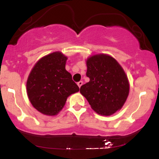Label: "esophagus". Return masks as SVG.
<instances>
[{"instance_id":"obj_1","label":"esophagus","mask_w":159,"mask_h":159,"mask_svg":"<svg viewBox=\"0 0 159 159\" xmlns=\"http://www.w3.org/2000/svg\"><path fill=\"white\" fill-rule=\"evenodd\" d=\"M77 84H78V87H79V88H81V87L82 86V84H83V81H78V83H77Z\"/></svg>"}]
</instances>
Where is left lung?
<instances>
[{"label":"left lung","mask_w":159,"mask_h":159,"mask_svg":"<svg viewBox=\"0 0 159 159\" xmlns=\"http://www.w3.org/2000/svg\"><path fill=\"white\" fill-rule=\"evenodd\" d=\"M90 81L80 92L98 114L109 116L120 110L129 92L126 75L117 61L107 54H97L87 61Z\"/></svg>","instance_id":"obj_1"}]
</instances>
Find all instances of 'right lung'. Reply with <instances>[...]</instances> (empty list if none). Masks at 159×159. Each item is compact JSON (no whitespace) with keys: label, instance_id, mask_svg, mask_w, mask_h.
I'll return each instance as SVG.
<instances>
[{"label":"right lung","instance_id":"right-lung-1","mask_svg":"<svg viewBox=\"0 0 159 159\" xmlns=\"http://www.w3.org/2000/svg\"><path fill=\"white\" fill-rule=\"evenodd\" d=\"M66 60L62 53L54 52L41 58L29 75L27 96L33 106L42 114H57L67 97L79 91L72 75L66 70Z\"/></svg>","mask_w":159,"mask_h":159}]
</instances>
